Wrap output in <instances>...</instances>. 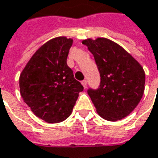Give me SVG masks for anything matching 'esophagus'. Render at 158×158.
Returning a JSON list of instances; mask_svg holds the SVG:
<instances>
[{
  "label": "esophagus",
  "mask_w": 158,
  "mask_h": 158,
  "mask_svg": "<svg viewBox=\"0 0 158 158\" xmlns=\"http://www.w3.org/2000/svg\"><path fill=\"white\" fill-rule=\"evenodd\" d=\"M82 86H83V88L84 89L87 88V81H86V80H83V81H82Z\"/></svg>",
  "instance_id": "esophagus-1"
}]
</instances>
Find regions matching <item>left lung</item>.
<instances>
[{"instance_id": "left-lung-1", "label": "left lung", "mask_w": 158, "mask_h": 158, "mask_svg": "<svg viewBox=\"0 0 158 158\" xmlns=\"http://www.w3.org/2000/svg\"><path fill=\"white\" fill-rule=\"evenodd\" d=\"M93 54L100 74L98 89L88 94L98 113L110 121L130 114L143 98L145 73L136 60L117 43L106 38L82 40Z\"/></svg>"}]
</instances>
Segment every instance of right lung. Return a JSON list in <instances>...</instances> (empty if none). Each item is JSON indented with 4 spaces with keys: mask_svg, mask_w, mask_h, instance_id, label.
<instances>
[{
    "mask_svg": "<svg viewBox=\"0 0 158 158\" xmlns=\"http://www.w3.org/2000/svg\"><path fill=\"white\" fill-rule=\"evenodd\" d=\"M72 39L58 37L40 47L19 78L20 93L33 113L48 123L65 120L72 113L81 82L67 65Z\"/></svg>",
    "mask_w": 158,
    "mask_h": 158,
    "instance_id": "right-lung-1",
    "label": "right lung"
}]
</instances>
